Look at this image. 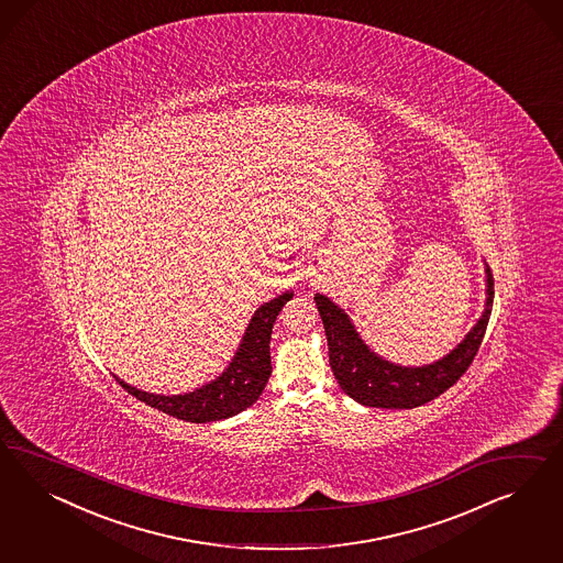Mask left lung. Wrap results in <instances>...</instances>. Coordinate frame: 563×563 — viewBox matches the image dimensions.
Here are the masks:
<instances>
[{"label":"left lung","mask_w":563,"mask_h":563,"mask_svg":"<svg viewBox=\"0 0 563 563\" xmlns=\"http://www.w3.org/2000/svg\"><path fill=\"white\" fill-rule=\"evenodd\" d=\"M313 299L324 324L330 367L342 390L365 407L415 409L452 388L471 367L494 307V274L487 268V306L477 325L448 357L426 367H400L377 357L358 339L355 325L341 307L320 292Z\"/></svg>","instance_id":"1"}]
</instances>
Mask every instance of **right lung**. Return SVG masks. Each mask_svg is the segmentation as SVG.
Returning a JSON list of instances; mask_svg holds the SVG:
<instances>
[{
    "label": "right lung",
    "instance_id": "obj_1",
    "mask_svg": "<svg viewBox=\"0 0 563 563\" xmlns=\"http://www.w3.org/2000/svg\"><path fill=\"white\" fill-rule=\"evenodd\" d=\"M290 297L292 292L287 290L271 303H264L257 309L227 372H222L221 377L206 384L200 390H194L184 396L181 394L158 396V394L142 393L128 386L118 377L115 379L120 382L121 388H125V393L136 396L140 402L153 409L163 410L181 421L208 423V421H221L227 417H233L256 402L268 377L273 374L271 334H273L274 320L278 311Z\"/></svg>",
    "mask_w": 563,
    "mask_h": 563
}]
</instances>
